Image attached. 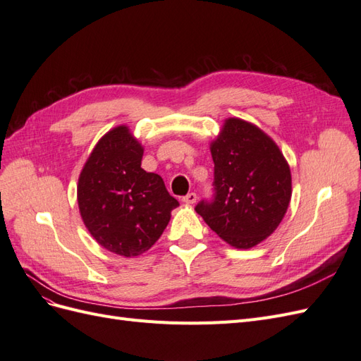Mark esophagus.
<instances>
[{"label":"esophagus","instance_id":"obj_1","mask_svg":"<svg viewBox=\"0 0 361 361\" xmlns=\"http://www.w3.org/2000/svg\"><path fill=\"white\" fill-rule=\"evenodd\" d=\"M195 200H197V194L195 192H188L185 197H182V202L187 204H192V203H195Z\"/></svg>","mask_w":361,"mask_h":361}]
</instances>
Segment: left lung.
Listing matches in <instances>:
<instances>
[{"instance_id":"1","label":"left lung","mask_w":361,"mask_h":361,"mask_svg":"<svg viewBox=\"0 0 361 361\" xmlns=\"http://www.w3.org/2000/svg\"><path fill=\"white\" fill-rule=\"evenodd\" d=\"M214 195L195 206L206 224L235 248L264 241L285 216L292 195L289 164L264 130L227 118L211 143Z\"/></svg>"}]
</instances>
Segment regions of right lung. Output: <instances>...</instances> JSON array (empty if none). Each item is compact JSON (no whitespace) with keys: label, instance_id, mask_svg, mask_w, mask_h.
<instances>
[{"label":"right lung","instance_id":"1","mask_svg":"<svg viewBox=\"0 0 361 361\" xmlns=\"http://www.w3.org/2000/svg\"><path fill=\"white\" fill-rule=\"evenodd\" d=\"M143 146L117 126L97 141L78 179V206L96 243L133 257L154 245L179 202L162 178L141 169Z\"/></svg>","mask_w":361,"mask_h":361}]
</instances>
